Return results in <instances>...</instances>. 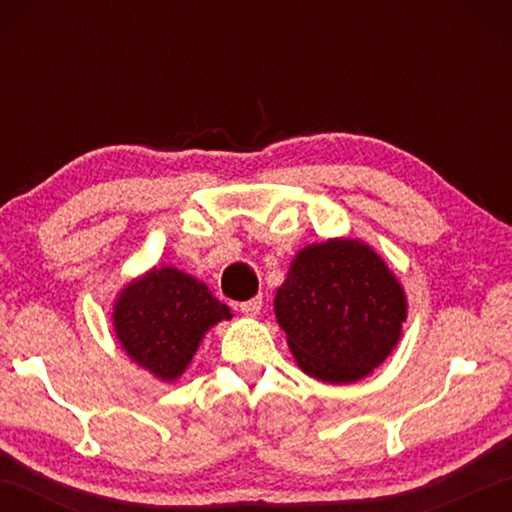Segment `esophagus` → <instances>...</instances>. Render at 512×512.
Here are the masks:
<instances>
[{
	"label": "esophagus",
	"instance_id": "obj_1",
	"mask_svg": "<svg viewBox=\"0 0 512 512\" xmlns=\"http://www.w3.org/2000/svg\"><path fill=\"white\" fill-rule=\"evenodd\" d=\"M239 309H241V314H244V316L255 318V316H259V311H262V298H253V300L241 302Z\"/></svg>",
	"mask_w": 512,
	"mask_h": 512
}]
</instances>
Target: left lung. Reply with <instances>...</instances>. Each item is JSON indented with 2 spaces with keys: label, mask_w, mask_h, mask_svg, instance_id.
I'll return each instance as SVG.
<instances>
[{
  "label": "left lung",
  "mask_w": 512,
  "mask_h": 512,
  "mask_svg": "<svg viewBox=\"0 0 512 512\" xmlns=\"http://www.w3.org/2000/svg\"><path fill=\"white\" fill-rule=\"evenodd\" d=\"M273 309L305 375L354 384L391 357L409 302L375 248L334 237L296 253Z\"/></svg>",
  "instance_id": "1"
}]
</instances>
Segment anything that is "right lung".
<instances>
[{"mask_svg":"<svg viewBox=\"0 0 512 512\" xmlns=\"http://www.w3.org/2000/svg\"><path fill=\"white\" fill-rule=\"evenodd\" d=\"M232 314L207 284L176 266L133 277L112 305V332L126 357L155 379L176 381L205 334Z\"/></svg>","mask_w":512,"mask_h":512,"instance_id":"right-lung-1","label":"right lung"}]
</instances>
